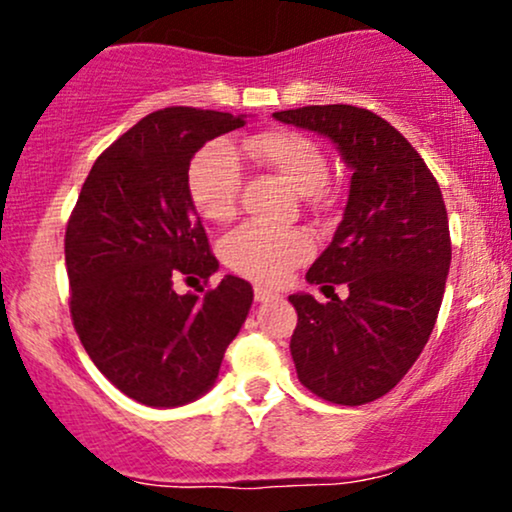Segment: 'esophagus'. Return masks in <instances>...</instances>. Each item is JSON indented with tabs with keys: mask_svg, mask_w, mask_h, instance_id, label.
<instances>
[{
	"mask_svg": "<svg viewBox=\"0 0 512 512\" xmlns=\"http://www.w3.org/2000/svg\"><path fill=\"white\" fill-rule=\"evenodd\" d=\"M255 301L267 303V301H281V293L272 289H264V286H255Z\"/></svg>",
	"mask_w": 512,
	"mask_h": 512,
	"instance_id": "1",
	"label": "esophagus"
}]
</instances>
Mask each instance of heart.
Wrapping results in <instances>:
<instances>
[{"mask_svg":"<svg viewBox=\"0 0 512 512\" xmlns=\"http://www.w3.org/2000/svg\"><path fill=\"white\" fill-rule=\"evenodd\" d=\"M243 154L281 175L298 195L308 197L327 180V158L320 144L293 129H269L243 142ZM187 192L197 214L211 223L236 216L240 163L231 146L211 142L199 149L187 168ZM313 243L301 231H274L260 223H245L221 243V260L228 269L262 284H279L293 267L305 262Z\"/></svg>","mask_w":512,"mask_h":512,"instance_id":"heart-1","label":"heart"}]
</instances>
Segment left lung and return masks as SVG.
Wrapping results in <instances>:
<instances>
[{"instance_id":"left-lung-1","label":"left lung","mask_w":512,"mask_h":512,"mask_svg":"<svg viewBox=\"0 0 512 512\" xmlns=\"http://www.w3.org/2000/svg\"><path fill=\"white\" fill-rule=\"evenodd\" d=\"M274 117L330 139L351 170L342 221L305 274L308 284H346L349 296L289 301L298 380L327 402L358 407L390 392L431 337L450 272L448 211L424 158L383 117L356 105Z\"/></svg>"}]
</instances>
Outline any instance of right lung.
I'll list each match as a JSON object with an SVG mask.
<instances>
[{
  "label": "right lung",
  "instance_id": "1",
  "mask_svg": "<svg viewBox=\"0 0 512 512\" xmlns=\"http://www.w3.org/2000/svg\"><path fill=\"white\" fill-rule=\"evenodd\" d=\"M245 117L185 105L146 115L98 156L69 219L76 334L105 378L146 407H182L209 392L250 313L252 286L238 276L204 296L175 291V281L219 269L187 168Z\"/></svg>",
  "mask_w": 512,
  "mask_h": 512
}]
</instances>
